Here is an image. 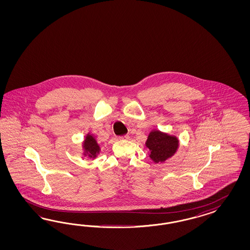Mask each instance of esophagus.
I'll return each instance as SVG.
<instances>
[{
	"mask_svg": "<svg viewBox=\"0 0 250 250\" xmlns=\"http://www.w3.org/2000/svg\"><path fill=\"white\" fill-rule=\"evenodd\" d=\"M119 139L121 140H128L129 136L127 135H125V136H119Z\"/></svg>",
	"mask_w": 250,
	"mask_h": 250,
	"instance_id": "esophagus-1",
	"label": "esophagus"
}]
</instances>
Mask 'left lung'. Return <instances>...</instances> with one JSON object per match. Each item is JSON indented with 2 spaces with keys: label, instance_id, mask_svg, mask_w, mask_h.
<instances>
[{
  "label": "left lung",
  "instance_id": "obj_1",
  "mask_svg": "<svg viewBox=\"0 0 250 250\" xmlns=\"http://www.w3.org/2000/svg\"><path fill=\"white\" fill-rule=\"evenodd\" d=\"M179 142L177 136L154 129L149 132L145 146L149 150V158L157 164L173 157L179 148Z\"/></svg>",
  "mask_w": 250,
  "mask_h": 250
}]
</instances>
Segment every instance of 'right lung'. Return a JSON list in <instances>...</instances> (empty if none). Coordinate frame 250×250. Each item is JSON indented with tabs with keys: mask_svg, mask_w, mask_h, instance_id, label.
I'll use <instances>...</instances> for the list:
<instances>
[{
	"mask_svg": "<svg viewBox=\"0 0 250 250\" xmlns=\"http://www.w3.org/2000/svg\"><path fill=\"white\" fill-rule=\"evenodd\" d=\"M83 155L89 157L90 159H95L101 152V145L99 144L97 138L94 135L88 133L84 137L83 142Z\"/></svg>",
	"mask_w": 250,
	"mask_h": 250,
	"instance_id": "add662e5",
	"label": "right lung"
}]
</instances>
